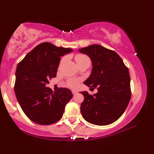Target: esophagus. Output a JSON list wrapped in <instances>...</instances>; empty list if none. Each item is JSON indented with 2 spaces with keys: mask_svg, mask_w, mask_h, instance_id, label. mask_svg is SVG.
I'll list each match as a JSON object with an SVG mask.
<instances>
[{
  "mask_svg": "<svg viewBox=\"0 0 154 154\" xmlns=\"http://www.w3.org/2000/svg\"><path fill=\"white\" fill-rule=\"evenodd\" d=\"M72 94H73V95H75V94H77V91L72 90Z\"/></svg>",
  "mask_w": 154,
  "mask_h": 154,
  "instance_id": "obj_1",
  "label": "esophagus"
}]
</instances>
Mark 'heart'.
I'll return each mask as SVG.
<instances>
[{
    "label": "heart",
    "instance_id": "obj_1",
    "mask_svg": "<svg viewBox=\"0 0 154 154\" xmlns=\"http://www.w3.org/2000/svg\"><path fill=\"white\" fill-rule=\"evenodd\" d=\"M75 59L77 64L83 62L84 60H90V58H88L87 56L84 55V54H77L75 57ZM64 60V58L62 59L60 63H62ZM78 83H79V80L77 79H70L69 82H67V85L71 88H76L78 86Z\"/></svg>",
    "mask_w": 154,
    "mask_h": 154
}]
</instances>
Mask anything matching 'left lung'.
<instances>
[{"label": "left lung", "mask_w": 154, "mask_h": 154, "mask_svg": "<svg viewBox=\"0 0 154 154\" xmlns=\"http://www.w3.org/2000/svg\"><path fill=\"white\" fill-rule=\"evenodd\" d=\"M79 51L92 62V73L84 84L98 90L94 95L81 92L84 96L80 107L83 118L98 126L113 123L124 113L131 98L128 69L116 51L101 45H92Z\"/></svg>", "instance_id": "1"}]
</instances>
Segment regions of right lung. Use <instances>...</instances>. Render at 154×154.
I'll list each match as a JSON object with an SVG mask.
<instances>
[{
	"label": "right lung",
	"mask_w": 154,
	"mask_h": 154,
	"mask_svg": "<svg viewBox=\"0 0 154 154\" xmlns=\"http://www.w3.org/2000/svg\"><path fill=\"white\" fill-rule=\"evenodd\" d=\"M72 49L41 43L18 64L14 90L22 111L31 121L49 125L61 119L66 104L72 97L71 91L60 88L56 92L46 86L56 77L60 56Z\"/></svg>",
	"instance_id": "1"
}]
</instances>
